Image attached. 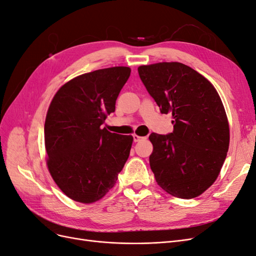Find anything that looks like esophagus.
<instances>
[{
  "label": "esophagus",
  "instance_id": "34e87169",
  "mask_svg": "<svg viewBox=\"0 0 256 256\" xmlns=\"http://www.w3.org/2000/svg\"><path fill=\"white\" fill-rule=\"evenodd\" d=\"M146 138H144V136H138V134H134V142H141V141H143V140H145Z\"/></svg>",
  "mask_w": 256,
  "mask_h": 256
}]
</instances>
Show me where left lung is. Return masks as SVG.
Instances as JSON below:
<instances>
[{"instance_id": "left-lung-1", "label": "left lung", "mask_w": 256, "mask_h": 256, "mask_svg": "<svg viewBox=\"0 0 256 256\" xmlns=\"http://www.w3.org/2000/svg\"><path fill=\"white\" fill-rule=\"evenodd\" d=\"M164 114H172L171 134H152L150 164L168 194L193 198L218 178L230 145V126L214 85L191 67L162 62L138 68Z\"/></svg>"}]
</instances>
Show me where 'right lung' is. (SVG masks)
I'll return each mask as SVG.
<instances>
[{"instance_id":"1","label":"right lung","mask_w":256,"mask_h":256,"mask_svg":"<svg viewBox=\"0 0 256 256\" xmlns=\"http://www.w3.org/2000/svg\"><path fill=\"white\" fill-rule=\"evenodd\" d=\"M131 69L125 66L80 74L56 92L46 116L47 166L58 187L76 202L102 198L129 157L132 136L102 128Z\"/></svg>"}]
</instances>
